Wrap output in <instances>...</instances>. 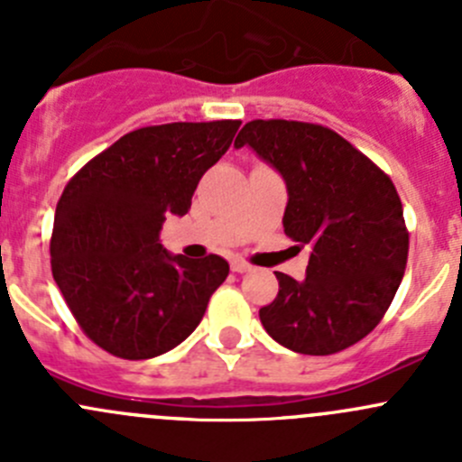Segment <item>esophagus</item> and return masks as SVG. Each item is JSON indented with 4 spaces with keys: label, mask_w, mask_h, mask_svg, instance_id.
Here are the masks:
<instances>
[{
    "label": "esophagus",
    "mask_w": 462,
    "mask_h": 462,
    "mask_svg": "<svg viewBox=\"0 0 462 462\" xmlns=\"http://www.w3.org/2000/svg\"><path fill=\"white\" fill-rule=\"evenodd\" d=\"M230 268H232V273H248L250 270V263L245 259H232L230 261Z\"/></svg>",
    "instance_id": "obj_1"
}]
</instances>
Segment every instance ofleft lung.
<instances>
[{
    "label": "left lung",
    "mask_w": 462,
    "mask_h": 462,
    "mask_svg": "<svg viewBox=\"0 0 462 462\" xmlns=\"http://www.w3.org/2000/svg\"><path fill=\"white\" fill-rule=\"evenodd\" d=\"M250 144L283 176V232L310 245L306 279L283 273L259 318L270 337L304 356H333L371 333L393 301L409 230L393 180L333 129L300 120H250Z\"/></svg>",
    "instance_id": "8db88e82"
}]
</instances>
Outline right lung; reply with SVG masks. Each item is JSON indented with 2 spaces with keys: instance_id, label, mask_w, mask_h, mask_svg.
Segmentation results:
<instances>
[{
  "instance_id": "add662e5",
  "label": "right lung",
  "mask_w": 462,
  "mask_h": 462,
  "mask_svg": "<svg viewBox=\"0 0 462 462\" xmlns=\"http://www.w3.org/2000/svg\"><path fill=\"white\" fill-rule=\"evenodd\" d=\"M241 120L167 123L125 134L73 174L55 208L53 279L82 333L123 360L179 346L230 265L167 254L158 232L188 214L199 180Z\"/></svg>"
}]
</instances>
